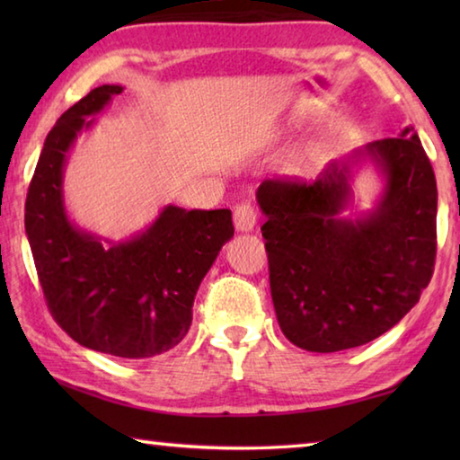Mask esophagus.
Masks as SVG:
<instances>
[{
    "label": "esophagus",
    "instance_id": "34e87169",
    "mask_svg": "<svg viewBox=\"0 0 460 460\" xmlns=\"http://www.w3.org/2000/svg\"><path fill=\"white\" fill-rule=\"evenodd\" d=\"M233 223H235L237 231L249 233L258 225V213H255V208L249 202H243V205L235 207V211H233Z\"/></svg>",
    "mask_w": 460,
    "mask_h": 460
}]
</instances>
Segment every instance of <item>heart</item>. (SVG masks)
<instances>
[{
	"mask_svg": "<svg viewBox=\"0 0 460 460\" xmlns=\"http://www.w3.org/2000/svg\"><path fill=\"white\" fill-rule=\"evenodd\" d=\"M306 168H308V155H306V154L294 155V158H292L290 162H288V170H290L292 174L306 172Z\"/></svg>",
	"mask_w": 460,
	"mask_h": 460,
	"instance_id": "obj_1",
	"label": "heart"
}]
</instances>
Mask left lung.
<instances>
[{
	"label": "left lung",
	"instance_id": "left-lung-1",
	"mask_svg": "<svg viewBox=\"0 0 460 460\" xmlns=\"http://www.w3.org/2000/svg\"><path fill=\"white\" fill-rule=\"evenodd\" d=\"M382 178L367 212L347 216L356 172ZM270 288L296 347L334 353L365 345L418 305L436 258V178L414 128L332 160L313 184L263 181Z\"/></svg>",
	"mask_w": 460,
	"mask_h": 460
}]
</instances>
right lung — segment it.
<instances>
[{
	"label": "right lung",
	"mask_w": 460,
	"mask_h": 460,
	"mask_svg": "<svg viewBox=\"0 0 460 460\" xmlns=\"http://www.w3.org/2000/svg\"><path fill=\"white\" fill-rule=\"evenodd\" d=\"M119 93L121 84H101L60 115L44 139L24 221L46 305L62 331L93 351L147 359L189 332L194 296L233 237V221L229 208L166 205L146 229L115 241L68 217V155Z\"/></svg>",
	"instance_id": "add662e5"
}]
</instances>
